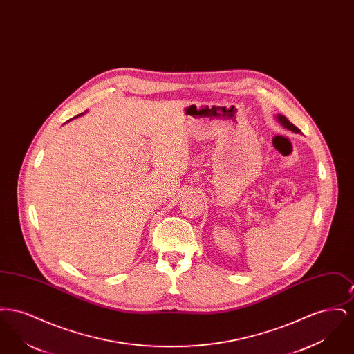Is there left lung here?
Returning a JSON list of instances; mask_svg holds the SVG:
<instances>
[{
	"label": "left lung",
	"mask_w": 354,
	"mask_h": 354,
	"mask_svg": "<svg viewBox=\"0 0 354 354\" xmlns=\"http://www.w3.org/2000/svg\"><path fill=\"white\" fill-rule=\"evenodd\" d=\"M277 120H279L286 129H288V130H290V131H293V133H297V134L300 133V130H299L293 123H290L284 115H277Z\"/></svg>",
	"instance_id": "obj_1"
}]
</instances>
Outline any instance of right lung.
Returning a JSON list of instances; mask_svg holds the SVG:
<instances>
[{
	"instance_id": "add662e5",
	"label": "right lung",
	"mask_w": 354,
	"mask_h": 354,
	"mask_svg": "<svg viewBox=\"0 0 354 354\" xmlns=\"http://www.w3.org/2000/svg\"><path fill=\"white\" fill-rule=\"evenodd\" d=\"M80 115H82V114H80ZM80 115H77V117H80Z\"/></svg>"
}]
</instances>
